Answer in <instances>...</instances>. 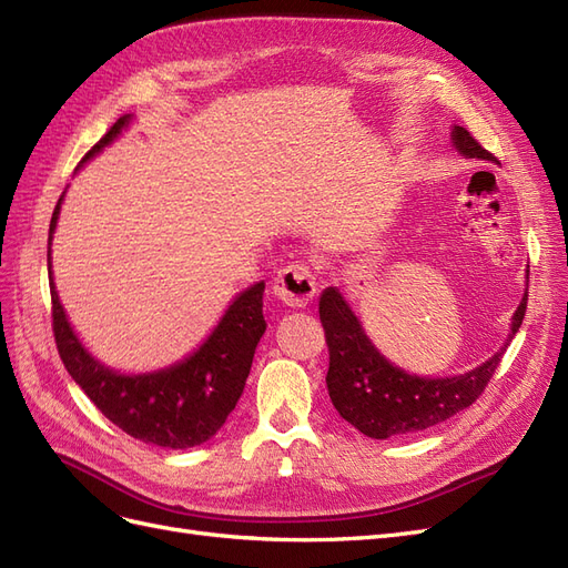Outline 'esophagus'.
<instances>
[{"label":"esophagus","instance_id":"esophagus-1","mask_svg":"<svg viewBox=\"0 0 568 568\" xmlns=\"http://www.w3.org/2000/svg\"><path fill=\"white\" fill-rule=\"evenodd\" d=\"M272 294L288 307H305L317 294L315 274L303 265H291L274 277Z\"/></svg>","mask_w":568,"mask_h":568}]
</instances>
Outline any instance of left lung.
Returning a JSON list of instances; mask_svg holds the SVG:
<instances>
[{"mask_svg": "<svg viewBox=\"0 0 568 568\" xmlns=\"http://www.w3.org/2000/svg\"><path fill=\"white\" fill-rule=\"evenodd\" d=\"M450 142L464 159L495 161L493 153L459 125H453ZM526 301L528 270L524 298L511 315L509 334L500 351L464 374L419 376L390 363L374 346L338 286H326L320 296V320L326 334V346H329L326 388H329V398L338 415L353 424L359 434L376 440L417 434L450 419L484 393L509 341L519 332L526 315Z\"/></svg>", "mask_w": 568, "mask_h": 568, "instance_id": "obj_1", "label": "left lung"}]
</instances>
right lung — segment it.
Masks as SVG:
<instances>
[{
    "mask_svg": "<svg viewBox=\"0 0 568 568\" xmlns=\"http://www.w3.org/2000/svg\"><path fill=\"white\" fill-rule=\"evenodd\" d=\"M132 120L134 115L130 113L118 118V123L92 146L78 170L113 144L132 125ZM63 196L65 192L51 215L47 270L57 348L68 374L88 393L101 415L136 440L173 450H186L211 440L242 398L255 346L265 334V282H255L236 294L211 334L178 363L134 374L113 369L94 357L80 341L54 284L51 239L57 232Z\"/></svg>",
    "mask_w": 568,
    "mask_h": 568,
    "instance_id": "right-lung-1",
    "label": "right lung"
}]
</instances>
